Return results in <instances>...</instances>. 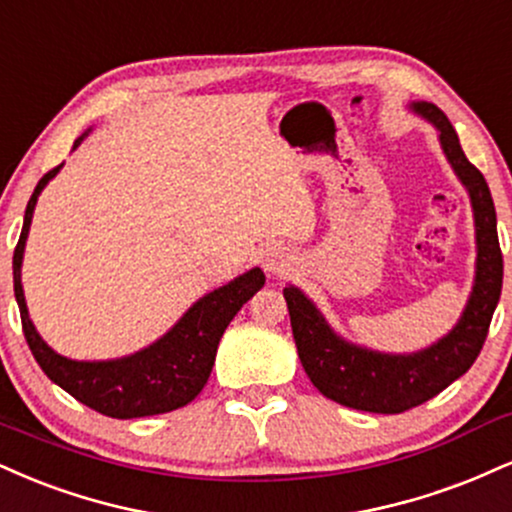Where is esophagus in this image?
Instances as JSON below:
<instances>
[{"mask_svg":"<svg viewBox=\"0 0 512 512\" xmlns=\"http://www.w3.org/2000/svg\"><path fill=\"white\" fill-rule=\"evenodd\" d=\"M262 267L267 269L269 274H283L288 267H291V255L279 248L267 250L262 257Z\"/></svg>","mask_w":512,"mask_h":512,"instance_id":"1","label":"esophagus"}]
</instances>
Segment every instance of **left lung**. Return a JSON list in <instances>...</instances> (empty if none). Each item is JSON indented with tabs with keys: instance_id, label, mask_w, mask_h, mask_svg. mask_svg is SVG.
Returning <instances> with one entry per match:
<instances>
[{
	"instance_id": "8db88e82",
	"label": "left lung",
	"mask_w": 512,
	"mask_h": 512,
	"mask_svg": "<svg viewBox=\"0 0 512 512\" xmlns=\"http://www.w3.org/2000/svg\"><path fill=\"white\" fill-rule=\"evenodd\" d=\"M408 109L436 128L443 155L470 195L477 260L463 315L432 346L415 353H381L336 334L319 307L298 286L288 283L283 288L298 357L317 391L346 408L381 415H398L422 405L463 377L484 346L503 286L496 209L484 176L465 157L458 133L439 107L432 102H410Z\"/></svg>"
}]
</instances>
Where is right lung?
Instances as JSON below:
<instances>
[{
  "label": "right lung",
  "mask_w": 512,
  "mask_h": 512,
  "mask_svg": "<svg viewBox=\"0 0 512 512\" xmlns=\"http://www.w3.org/2000/svg\"><path fill=\"white\" fill-rule=\"evenodd\" d=\"M90 131L92 128L76 138L73 150L88 138ZM61 166L64 164L42 176L35 186L23 217L21 238L14 250V293L30 353L54 384L107 417L133 420V417L162 415L183 408L205 389L226 326L238 315L240 307L264 286V272L260 267H252L250 272L202 295L164 336L138 353L114 357V360H71L59 355L47 346L28 315L21 267L38 197L59 174Z\"/></svg>",
  "instance_id": "add662e5"
}]
</instances>
